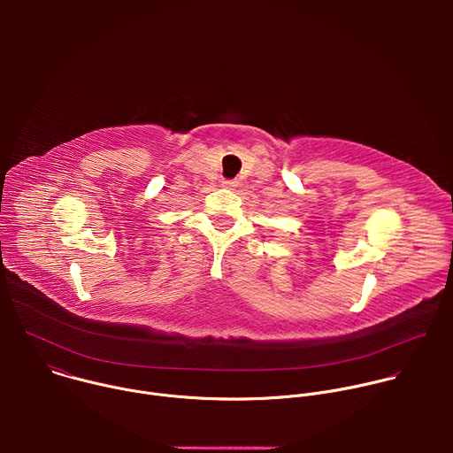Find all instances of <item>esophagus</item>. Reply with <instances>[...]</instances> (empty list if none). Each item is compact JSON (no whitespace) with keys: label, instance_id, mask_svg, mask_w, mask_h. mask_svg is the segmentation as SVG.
I'll return each instance as SVG.
<instances>
[{"label":"esophagus","instance_id":"esophagus-1","mask_svg":"<svg viewBox=\"0 0 453 453\" xmlns=\"http://www.w3.org/2000/svg\"><path fill=\"white\" fill-rule=\"evenodd\" d=\"M222 184H224L226 188H233V186H236V180H222Z\"/></svg>","mask_w":453,"mask_h":453}]
</instances>
